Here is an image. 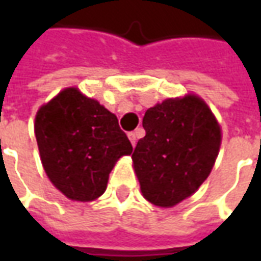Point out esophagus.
<instances>
[{"instance_id":"1","label":"esophagus","mask_w":261,"mask_h":261,"mask_svg":"<svg viewBox=\"0 0 261 261\" xmlns=\"http://www.w3.org/2000/svg\"><path fill=\"white\" fill-rule=\"evenodd\" d=\"M128 138H130L131 144H133V147H136L137 144V134L136 133H128Z\"/></svg>"}]
</instances>
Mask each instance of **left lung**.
Returning <instances> with one entry per match:
<instances>
[{
	"mask_svg": "<svg viewBox=\"0 0 261 261\" xmlns=\"http://www.w3.org/2000/svg\"><path fill=\"white\" fill-rule=\"evenodd\" d=\"M145 137L133 162L141 192L159 207H173L201 186L221 145V128L204 100L194 95L166 99L148 109Z\"/></svg>",
	"mask_w": 261,
	"mask_h": 261,
	"instance_id": "8db88e82",
	"label": "left lung"
}]
</instances>
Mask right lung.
I'll return each mask as SVG.
<instances>
[{"instance_id": "add662e5", "label": "right lung", "mask_w": 261, "mask_h": 261, "mask_svg": "<svg viewBox=\"0 0 261 261\" xmlns=\"http://www.w3.org/2000/svg\"><path fill=\"white\" fill-rule=\"evenodd\" d=\"M35 134L48 179L75 201L102 196L116 161L133 152L117 117L76 88L40 108Z\"/></svg>"}]
</instances>
